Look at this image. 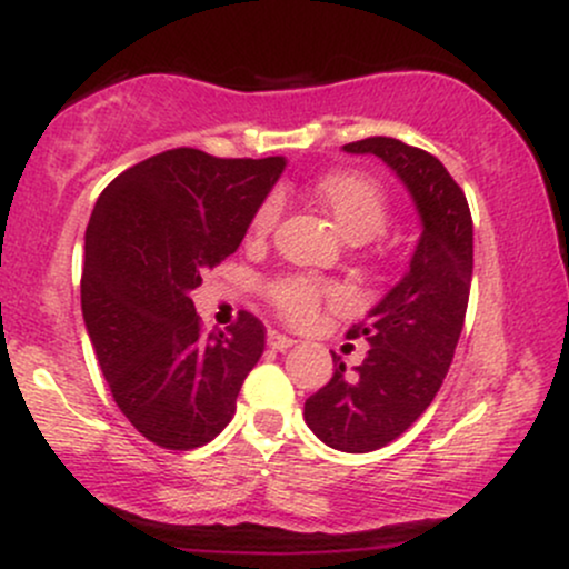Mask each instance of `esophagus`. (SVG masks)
<instances>
[{
  "label": "esophagus",
  "mask_w": 569,
  "mask_h": 569,
  "mask_svg": "<svg viewBox=\"0 0 569 569\" xmlns=\"http://www.w3.org/2000/svg\"><path fill=\"white\" fill-rule=\"evenodd\" d=\"M267 345H270L272 350L283 352V350H289V348H291L293 339H291V337H286V335H278V331H270V337H267Z\"/></svg>",
  "instance_id": "1"
}]
</instances>
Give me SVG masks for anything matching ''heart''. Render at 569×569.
<instances>
[{
	"label": "heart",
	"mask_w": 569,
	"mask_h": 569,
	"mask_svg": "<svg viewBox=\"0 0 569 569\" xmlns=\"http://www.w3.org/2000/svg\"><path fill=\"white\" fill-rule=\"evenodd\" d=\"M312 200L335 219V224L352 243H367L385 230L390 219V202L385 189L367 173L358 171H335L326 173L310 187ZM278 219V200L267 198L253 213L248 234L264 238ZM329 286L312 278L289 276L278 278L267 286V297L286 321L307 323L321 307Z\"/></svg>",
	"instance_id": "obj_1"
}]
</instances>
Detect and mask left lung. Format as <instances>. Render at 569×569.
<instances>
[{
	"label": "left lung",
	"instance_id": "8db88e82",
	"mask_svg": "<svg viewBox=\"0 0 569 569\" xmlns=\"http://www.w3.org/2000/svg\"><path fill=\"white\" fill-rule=\"evenodd\" d=\"M396 171L422 221L409 270L348 331L363 337L361 367L345 369L305 401V422L339 452H375L407 430L439 393L468 310L473 276V221L457 181L433 154L375 136L345 143Z\"/></svg>",
	"mask_w": 569,
	"mask_h": 569
}]
</instances>
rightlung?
I'll list each match as a JSON object with an SVG mask.
<instances>
[{
    "label": "right lung",
    "mask_w": 569,
    "mask_h": 569,
    "mask_svg": "<svg viewBox=\"0 0 569 569\" xmlns=\"http://www.w3.org/2000/svg\"><path fill=\"white\" fill-rule=\"evenodd\" d=\"M283 158L227 160L168 149L101 192L84 232L82 318L117 407L166 449L202 447L234 415L264 352V326L240 310L202 335L192 291L238 251Z\"/></svg>",
    "instance_id": "obj_1"
}]
</instances>
